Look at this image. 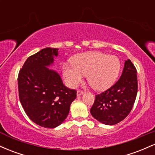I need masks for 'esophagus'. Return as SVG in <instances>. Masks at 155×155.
Masks as SVG:
<instances>
[{"instance_id":"obj_1","label":"esophagus","mask_w":155,"mask_h":155,"mask_svg":"<svg viewBox=\"0 0 155 155\" xmlns=\"http://www.w3.org/2000/svg\"><path fill=\"white\" fill-rule=\"evenodd\" d=\"M83 93H84V92L81 91V90H77V92H76V94H77V96L81 95Z\"/></svg>"}]
</instances>
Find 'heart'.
I'll use <instances>...</instances> for the list:
<instances>
[{
	"label": "heart",
	"mask_w": 155,
	"mask_h": 155,
	"mask_svg": "<svg viewBox=\"0 0 155 155\" xmlns=\"http://www.w3.org/2000/svg\"><path fill=\"white\" fill-rule=\"evenodd\" d=\"M120 70V62L114 55L102 52L77 55L73 64H64L63 77L68 86L76 87L87 76L89 84L96 90H104L115 82Z\"/></svg>",
	"instance_id": "1"
}]
</instances>
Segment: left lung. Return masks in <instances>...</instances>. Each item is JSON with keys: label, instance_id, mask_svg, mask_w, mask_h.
Here are the masks:
<instances>
[{"label": "left lung", "instance_id": "1", "mask_svg": "<svg viewBox=\"0 0 155 155\" xmlns=\"http://www.w3.org/2000/svg\"><path fill=\"white\" fill-rule=\"evenodd\" d=\"M138 92L136 67L129 59L124 62L122 76L111 87L95 95L90 113L98 122L116 124L129 114Z\"/></svg>", "mask_w": 155, "mask_h": 155}]
</instances>
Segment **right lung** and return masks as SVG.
<instances>
[{
  "label": "right lung",
  "mask_w": 155,
  "mask_h": 155,
  "mask_svg": "<svg viewBox=\"0 0 155 155\" xmlns=\"http://www.w3.org/2000/svg\"><path fill=\"white\" fill-rule=\"evenodd\" d=\"M58 49L47 47L31 55L18 75L19 97L26 114L38 125L54 128L63 122L76 99V91L66 87L60 76L49 68Z\"/></svg>",
  "instance_id": "right-lung-1"
}]
</instances>
